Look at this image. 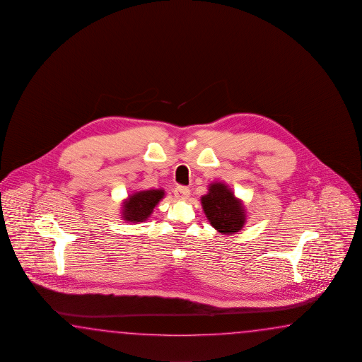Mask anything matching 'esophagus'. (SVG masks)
I'll use <instances>...</instances> for the list:
<instances>
[{
  "label": "esophagus",
  "instance_id": "34e87169",
  "mask_svg": "<svg viewBox=\"0 0 362 362\" xmlns=\"http://www.w3.org/2000/svg\"><path fill=\"white\" fill-rule=\"evenodd\" d=\"M174 194H175V197H177V200H187V199L189 197V194H191V191H189L188 187L177 185V188H175V191H174Z\"/></svg>",
  "mask_w": 362,
  "mask_h": 362
}]
</instances>
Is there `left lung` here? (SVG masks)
Returning a JSON list of instances; mask_svg holds the SVG:
<instances>
[{
	"instance_id": "1",
	"label": "left lung",
	"mask_w": 362,
	"mask_h": 362,
	"mask_svg": "<svg viewBox=\"0 0 362 362\" xmlns=\"http://www.w3.org/2000/svg\"><path fill=\"white\" fill-rule=\"evenodd\" d=\"M201 205L210 225L218 233L226 235L239 233L247 221L243 202L223 183H211L209 192L201 197Z\"/></svg>"
}]
</instances>
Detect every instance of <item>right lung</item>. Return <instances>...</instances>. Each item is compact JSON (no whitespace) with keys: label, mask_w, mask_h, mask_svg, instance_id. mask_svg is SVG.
I'll return each mask as SVG.
<instances>
[{"label":"right lung","mask_w":362,"mask_h":362,"mask_svg":"<svg viewBox=\"0 0 362 362\" xmlns=\"http://www.w3.org/2000/svg\"><path fill=\"white\" fill-rule=\"evenodd\" d=\"M163 189H148L139 191L129 196L127 200L123 201L121 217L132 223L144 222L151 217L156 205L163 199Z\"/></svg>","instance_id":"right-lung-1"}]
</instances>
